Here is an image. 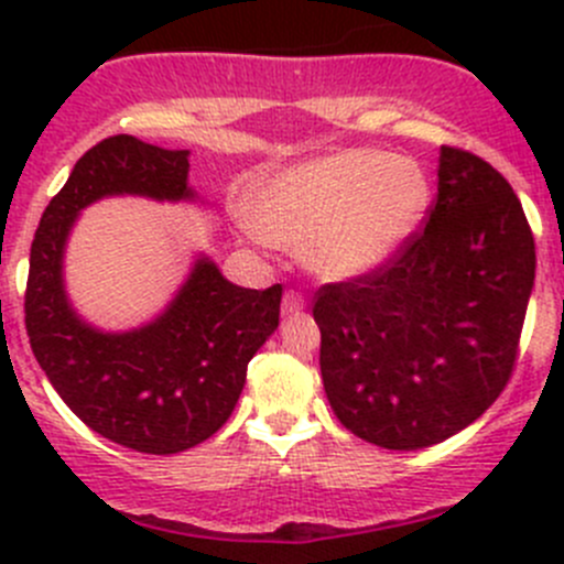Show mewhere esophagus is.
I'll use <instances>...</instances> for the list:
<instances>
[{
    "label": "esophagus",
    "mask_w": 564,
    "mask_h": 564,
    "mask_svg": "<svg viewBox=\"0 0 564 564\" xmlns=\"http://www.w3.org/2000/svg\"><path fill=\"white\" fill-rule=\"evenodd\" d=\"M305 308V297L300 292H286L283 294V314L292 316V314H300V311Z\"/></svg>",
    "instance_id": "obj_1"
}]
</instances>
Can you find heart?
Masks as SVG:
<instances>
[{
  "label": "heart",
  "instance_id": "obj_1",
  "mask_svg": "<svg viewBox=\"0 0 564 564\" xmlns=\"http://www.w3.org/2000/svg\"><path fill=\"white\" fill-rule=\"evenodd\" d=\"M431 182L423 163L349 147L267 176L250 218L264 240L300 248L322 278H351L390 261L423 226Z\"/></svg>",
  "mask_w": 564,
  "mask_h": 564
}]
</instances>
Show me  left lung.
<instances>
[{"label":"left lung","instance_id":"8db88e82","mask_svg":"<svg viewBox=\"0 0 564 564\" xmlns=\"http://www.w3.org/2000/svg\"><path fill=\"white\" fill-rule=\"evenodd\" d=\"M534 283V237L491 163L442 147L425 226L390 261L314 297L335 417L388 451L475 423L508 388Z\"/></svg>","mask_w":564,"mask_h":564}]
</instances>
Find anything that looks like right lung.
Returning <instances> with one entry per match:
<instances>
[{"label": "right lung", "mask_w": 564, "mask_h": 564, "mask_svg": "<svg viewBox=\"0 0 564 564\" xmlns=\"http://www.w3.org/2000/svg\"><path fill=\"white\" fill-rule=\"evenodd\" d=\"M113 193L193 198L187 150L108 135L84 152L32 240L24 322L40 368L82 423L152 456L202 445L231 417L250 357L275 333L283 286L242 289L198 259L166 314L130 333H100L70 308L62 253L76 215Z\"/></svg>", "instance_id": "obj_1"}]
</instances>
